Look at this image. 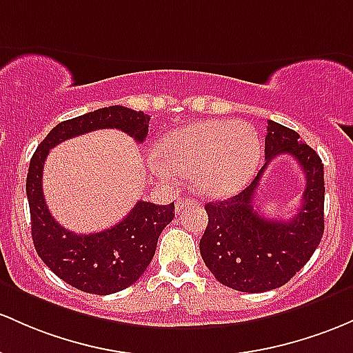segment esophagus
<instances>
[{"instance_id":"obj_1","label":"esophagus","mask_w":353,"mask_h":353,"mask_svg":"<svg viewBox=\"0 0 353 353\" xmlns=\"http://www.w3.org/2000/svg\"><path fill=\"white\" fill-rule=\"evenodd\" d=\"M196 203H197V201L189 199V197H177V199H176V211L177 212L184 211L185 208H191L192 204H196Z\"/></svg>"}]
</instances>
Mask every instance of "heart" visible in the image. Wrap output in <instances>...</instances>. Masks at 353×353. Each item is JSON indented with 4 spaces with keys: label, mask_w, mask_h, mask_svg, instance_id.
<instances>
[{
    "label": "heart",
    "mask_w": 353,
    "mask_h": 353,
    "mask_svg": "<svg viewBox=\"0 0 353 353\" xmlns=\"http://www.w3.org/2000/svg\"><path fill=\"white\" fill-rule=\"evenodd\" d=\"M150 157V168L168 177L170 170L191 174L192 183L209 196L238 191L253 177L261 159V139L243 120H203L165 134Z\"/></svg>",
    "instance_id": "b5f03b06"
}]
</instances>
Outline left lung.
<instances>
[{"instance_id": "1", "label": "left lung", "mask_w": 353, "mask_h": 353, "mask_svg": "<svg viewBox=\"0 0 353 353\" xmlns=\"http://www.w3.org/2000/svg\"><path fill=\"white\" fill-rule=\"evenodd\" d=\"M265 165L251 184L230 199L208 203L201 256L224 286L246 293L280 288L307 265L323 236V164L295 130L268 120ZM295 157L307 177L302 206L292 220H268L254 209L262 172L274 157Z\"/></svg>"}]
</instances>
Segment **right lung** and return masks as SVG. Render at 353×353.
I'll list each match as a JSON object with an SVG mask.
<instances>
[{"mask_svg":"<svg viewBox=\"0 0 353 353\" xmlns=\"http://www.w3.org/2000/svg\"><path fill=\"white\" fill-rule=\"evenodd\" d=\"M150 117L112 105L65 120L50 130L30 161L26 176L32 238L38 256L58 278L94 295H110L134 285L152 261L159 234L174 219V203L156 206L139 201L119 224L105 231L77 234L53 219L43 197V165L50 149L92 130L119 129L144 142Z\"/></svg>","mask_w":353,"mask_h":353,"instance_id":"right-lung-1","label":"right lung"}]
</instances>
